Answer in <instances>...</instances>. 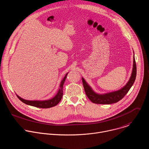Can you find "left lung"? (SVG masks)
I'll return each instance as SVG.
<instances>
[{"mask_svg":"<svg viewBox=\"0 0 149 149\" xmlns=\"http://www.w3.org/2000/svg\"><path fill=\"white\" fill-rule=\"evenodd\" d=\"M136 77V65L134 54L133 68L131 76L126 84L119 90L105 93H98L95 92L92 89V88L86 82L84 78L82 77V79L86 95L92 102L96 104H112L119 102L126 95L133 85Z\"/></svg>","mask_w":149,"mask_h":149,"instance_id":"8db88e82","label":"left lung"}]
</instances>
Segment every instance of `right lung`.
Masks as SVG:
<instances>
[{
	"instance_id": "obj_1",
	"label": "right lung",
	"mask_w": 149,
	"mask_h": 149,
	"mask_svg": "<svg viewBox=\"0 0 149 149\" xmlns=\"http://www.w3.org/2000/svg\"><path fill=\"white\" fill-rule=\"evenodd\" d=\"M68 72L65 75V77L63 78V79L61 80L60 85V88L58 89V91L57 93V94L53 97L49 99V100H43V101H30V100H24V99H23L22 97H20L19 95H17V97L19 99V100L24 103L26 105H30L32 107H37V108H49L53 107L56 106L61 100V98L63 95V85L64 84V82L65 81L66 77L68 75Z\"/></svg>"
}]
</instances>
